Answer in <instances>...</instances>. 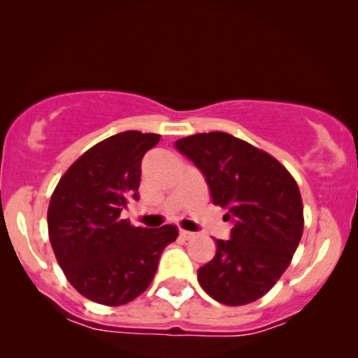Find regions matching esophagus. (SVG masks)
<instances>
[{
	"mask_svg": "<svg viewBox=\"0 0 358 358\" xmlns=\"http://www.w3.org/2000/svg\"><path fill=\"white\" fill-rule=\"evenodd\" d=\"M179 234H180V237H182V239H186V241H189V239H194V237H196V234H194V232H189V231H180Z\"/></svg>",
	"mask_w": 358,
	"mask_h": 358,
	"instance_id": "obj_1",
	"label": "esophagus"
}]
</instances>
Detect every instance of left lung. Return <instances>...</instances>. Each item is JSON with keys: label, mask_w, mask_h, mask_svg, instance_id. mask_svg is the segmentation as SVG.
Instances as JSON below:
<instances>
[{"label": "left lung", "mask_w": 358, "mask_h": 358, "mask_svg": "<svg viewBox=\"0 0 358 358\" xmlns=\"http://www.w3.org/2000/svg\"><path fill=\"white\" fill-rule=\"evenodd\" d=\"M204 176L215 206L234 224L229 241L214 239V259L197 280L214 301L245 306L266 295L289 267L303 231L301 191L271 154L227 132L176 141Z\"/></svg>", "instance_id": "left-lung-1"}]
</instances>
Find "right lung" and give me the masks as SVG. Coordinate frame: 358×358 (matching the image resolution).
Masks as SVG:
<instances>
[{"instance_id":"obj_1","label":"right lung","mask_w":358,"mask_h":358,"mask_svg":"<svg viewBox=\"0 0 358 358\" xmlns=\"http://www.w3.org/2000/svg\"><path fill=\"white\" fill-rule=\"evenodd\" d=\"M161 136L126 131L101 141L64 172L48 207V231L57 264L79 294L103 306H122L148 289L174 226L134 227L121 219L138 201L141 162Z\"/></svg>"}]
</instances>
